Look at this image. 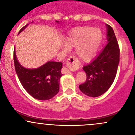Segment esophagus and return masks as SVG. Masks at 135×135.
<instances>
[{
	"mask_svg": "<svg viewBox=\"0 0 135 135\" xmlns=\"http://www.w3.org/2000/svg\"><path fill=\"white\" fill-rule=\"evenodd\" d=\"M67 64L69 67V69L66 68H64L63 70H62V72L63 73H69L71 72V71H75L77 68V66H76V60L75 58L69 57V59H68L67 60Z\"/></svg>",
	"mask_w": 135,
	"mask_h": 135,
	"instance_id": "obj_1",
	"label": "esophagus"
}]
</instances>
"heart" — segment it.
Listing matches in <instances>:
<instances>
[{"label": "heart", "mask_w": 135, "mask_h": 135, "mask_svg": "<svg viewBox=\"0 0 135 135\" xmlns=\"http://www.w3.org/2000/svg\"><path fill=\"white\" fill-rule=\"evenodd\" d=\"M102 38V33L100 29L90 26L76 27L66 38V45H62V50L66 51L68 47H76V55L82 61H89L95 55Z\"/></svg>", "instance_id": "b5f03b06"}]
</instances>
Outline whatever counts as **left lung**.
Listing matches in <instances>:
<instances>
[{"instance_id": "1", "label": "left lung", "mask_w": 135, "mask_h": 135, "mask_svg": "<svg viewBox=\"0 0 135 135\" xmlns=\"http://www.w3.org/2000/svg\"><path fill=\"white\" fill-rule=\"evenodd\" d=\"M108 44L94 59L83 67L86 81L79 85L87 96L97 97L108 90L115 79L120 61V50L113 30L106 24Z\"/></svg>"}]
</instances>
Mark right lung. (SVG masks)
Segmentation results:
<instances>
[{
  "instance_id": "1",
  "label": "right lung",
  "mask_w": 135,
  "mask_h": 135,
  "mask_svg": "<svg viewBox=\"0 0 135 135\" xmlns=\"http://www.w3.org/2000/svg\"><path fill=\"white\" fill-rule=\"evenodd\" d=\"M56 22L60 24L59 21ZM27 25L23 27L18 34L24 31ZM13 59L16 73L21 84L33 98L40 100H47L59 93V82L62 75V62L47 61L40 67L29 69L19 63L15 49H14Z\"/></svg>"
}]
</instances>
